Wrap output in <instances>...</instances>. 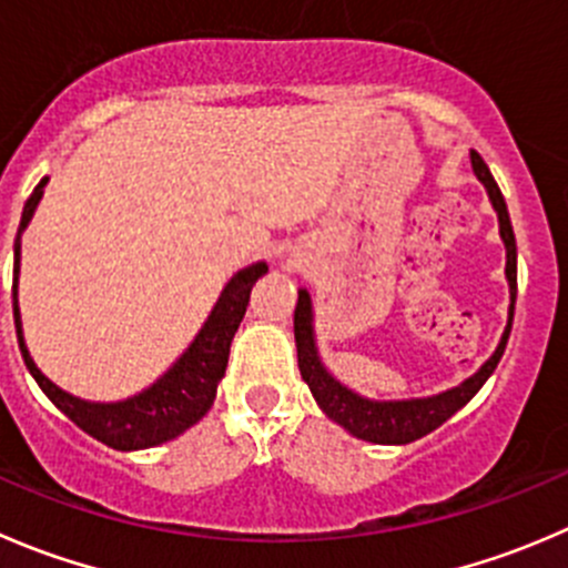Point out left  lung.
I'll list each match as a JSON object with an SVG mask.
<instances>
[{
  "instance_id": "obj_1",
  "label": "left lung",
  "mask_w": 568,
  "mask_h": 568,
  "mask_svg": "<svg viewBox=\"0 0 568 568\" xmlns=\"http://www.w3.org/2000/svg\"><path fill=\"white\" fill-rule=\"evenodd\" d=\"M471 169H475L477 180L486 185L488 200H491L494 211L499 219V235L505 241V252H508V263H505V277L510 285V311H508V327H505L499 346L494 349V355L471 374L469 379H464L455 388L442 390V394L433 396H418V399H368L361 396L357 390L346 388L341 379H335L327 372V366L322 363L316 349V335H313V305L311 294L305 288H300V300H296L294 311V338H296V357H300V372L302 379L311 388L313 399L318 402L324 413L333 418L335 424H341L346 433H352L355 438L372 444H410L416 438L427 436L436 427H442L453 413H458L477 390L483 388L488 377L497 368L499 357H503L505 344H508L510 324H514V305H516V239L514 227H510L508 205H505V196L499 191L497 180L488 172L486 161L471 150Z\"/></svg>"
}]
</instances>
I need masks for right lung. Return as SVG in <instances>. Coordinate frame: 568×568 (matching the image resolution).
Masks as SVG:
<instances>
[{
    "label": "right lung",
    "instance_id": "1",
    "mask_svg": "<svg viewBox=\"0 0 568 568\" xmlns=\"http://www.w3.org/2000/svg\"><path fill=\"white\" fill-rule=\"evenodd\" d=\"M49 178H43L24 202V213H21L19 235H16V263H13V318H16V335H19V349L24 357L27 368L41 385L43 394L52 399V405L60 413L71 418V422L93 436L97 442L108 444V447L121 449V453H132V449H150L158 444H166L194 427L207 410H211L213 399H216L219 379L224 377L230 357V344L239 329L241 318H244L246 305H250V291L257 277L268 272L266 263H252V266L241 268L233 274L227 285H224L222 296L213 305L211 316L202 324L196 338L191 341L189 349L169 366L166 374L155 379L150 388L141 394L126 396L119 402H88L80 396H71L69 390L58 388L49 377H43L41 368L30 357L24 344V333H21V313H19V257H21V233L30 224L32 213H36L38 202L43 196V185Z\"/></svg>",
    "mask_w": 568,
    "mask_h": 568
}]
</instances>
